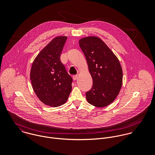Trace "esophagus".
Wrapping results in <instances>:
<instances>
[{
    "mask_svg": "<svg viewBox=\"0 0 155 155\" xmlns=\"http://www.w3.org/2000/svg\"><path fill=\"white\" fill-rule=\"evenodd\" d=\"M78 76L77 75H74V76H73V79L74 81H76V80L78 79Z\"/></svg>",
    "mask_w": 155,
    "mask_h": 155,
    "instance_id": "1",
    "label": "esophagus"
}]
</instances>
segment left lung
Wrapping results in <instances>:
<instances>
[{
    "label": "left lung",
    "instance_id": "8db88e82",
    "mask_svg": "<svg viewBox=\"0 0 155 155\" xmlns=\"http://www.w3.org/2000/svg\"><path fill=\"white\" fill-rule=\"evenodd\" d=\"M79 44L83 51L93 80L91 89L86 92L89 104L106 107L118 95L122 85L123 73L117 57L100 38H82Z\"/></svg>",
    "mask_w": 155,
    "mask_h": 155
}]
</instances>
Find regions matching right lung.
<instances>
[{
	"label": "right lung",
	"mask_w": 155,
	"mask_h": 155,
	"mask_svg": "<svg viewBox=\"0 0 155 155\" xmlns=\"http://www.w3.org/2000/svg\"><path fill=\"white\" fill-rule=\"evenodd\" d=\"M67 38L53 39L35 58L30 70V81L36 95L51 107L64 104L71 91L72 78L60 60Z\"/></svg>",
	"instance_id": "1"
}]
</instances>
